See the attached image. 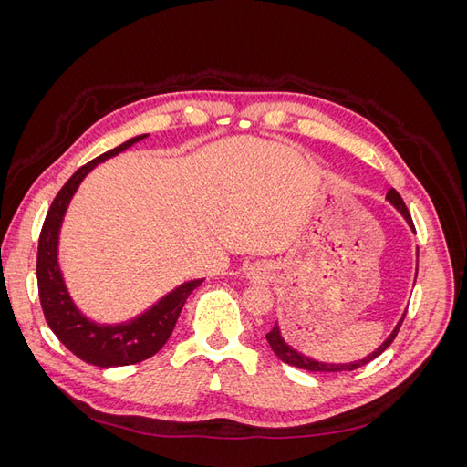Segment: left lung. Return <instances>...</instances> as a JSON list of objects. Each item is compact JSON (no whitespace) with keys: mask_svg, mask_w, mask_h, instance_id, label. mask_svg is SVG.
I'll list each match as a JSON object with an SVG mask.
<instances>
[{"mask_svg":"<svg viewBox=\"0 0 467 467\" xmlns=\"http://www.w3.org/2000/svg\"><path fill=\"white\" fill-rule=\"evenodd\" d=\"M386 199L401 212L403 218L407 220V223L411 225L413 232H415V225H413L411 214H409V210H407V206H405V202H403V199H401V194H400L398 191H395V189H389ZM405 314H407V312H405ZM405 314H403V317L400 319L398 327H395L393 333L386 338L384 345H379V348L374 350L372 355H368L366 358H362V360H358V362H350V364H325V362H316V360H312V358H307V357L300 355V352H296L294 348H290V347L285 343V338L280 337L278 325H275L271 333H266V341H268V345H271L275 355H276L282 362H286V364H290V366H296V368L309 370V372H347V370H357V368H360V366H366L370 360H374L376 357H379L381 352H384V350L393 343V338L398 337V333H400V327H401V323H403V319H405Z\"/></svg>","mask_w":467,"mask_h":467,"instance_id":"left-lung-1","label":"left lung"}]
</instances>
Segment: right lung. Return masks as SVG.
Instances as JSON below:
<instances>
[{
    "instance_id": "obj_1",
    "label": "right lung",
    "mask_w": 467,
    "mask_h": 467,
    "mask_svg": "<svg viewBox=\"0 0 467 467\" xmlns=\"http://www.w3.org/2000/svg\"><path fill=\"white\" fill-rule=\"evenodd\" d=\"M146 138V134L136 136L129 142L120 144L115 150H109L91 160L66 181V185L56 194L48 214L42 223L38 237V253H36V280H38V298L42 306V314L48 323L52 333L58 337V341L74 355L99 368H110V366H130L153 357L171 337L175 323L182 306H185L191 292L202 285V280H191L167 294L144 316L136 317L130 323L115 325V327H103L83 317L67 296V290L62 282L58 268V232L64 218V212L69 204L81 179L91 169L107 158L120 153L132 144Z\"/></svg>"
}]
</instances>
